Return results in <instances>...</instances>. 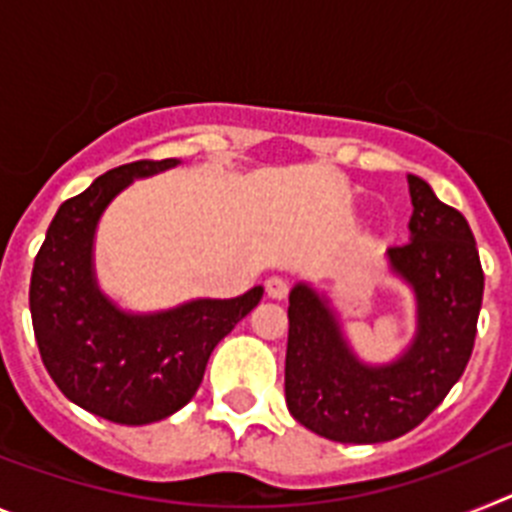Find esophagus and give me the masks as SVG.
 Segmentation results:
<instances>
[{
  "mask_svg": "<svg viewBox=\"0 0 512 512\" xmlns=\"http://www.w3.org/2000/svg\"><path fill=\"white\" fill-rule=\"evenodd\" d=\"M287 292H289V287L282 277L266 279V295H269L271 300H284V297H287Z\"/></svg>",
  "mask_w": 512,
  "mask_h": 512,
  "instance_id": "obj_1",
  "label": "esophagus"
}]
</instances>
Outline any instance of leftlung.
I'll return each instance as SVG.
<instances>
[{"label": "left lung", "mask_w": 512, "mask_h": 512, "mask_svg": "<svg viewBox=\"0 0 512 512\" xmlns=\"http://www.w3.org/2000/svg\"><path fill=\"white\" fill-rule=\"evenodd\" d=\"M410 243L387 248V269L415 297V333L397 359L369 364L343 333L330 297L307 282L289 292L284 397L297 423L341 443H382L423 423L472 356L485 274L459 210L408 174Z\"/></svg>", "instance_id": "1"}]
</instances>
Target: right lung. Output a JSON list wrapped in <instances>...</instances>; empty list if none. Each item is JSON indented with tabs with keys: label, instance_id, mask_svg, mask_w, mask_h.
I'll return each instance as SVG.
<instances>
[{
	"label": "right lung",
	"instance_id": "1",
	"mask_svg": "<svg viewBox=\"0 0 512 512\" xmlns=\"http://www.w3.org/2000/svg\"><path fill=\"white\" fill-rule=\"evenodd\" d=\"M179 164L135 161L97 176L58 207L35 256L30 315L45 369L79 408L120 425L156 423L182 410L212 348L264 297V287H253L230 300L197 297L169 310L130 312L102 292L94 269L102 212L135 179Z\"/></svg>",
	"mask_w": 512,
	"mask_h": 512
}]
</instances>
